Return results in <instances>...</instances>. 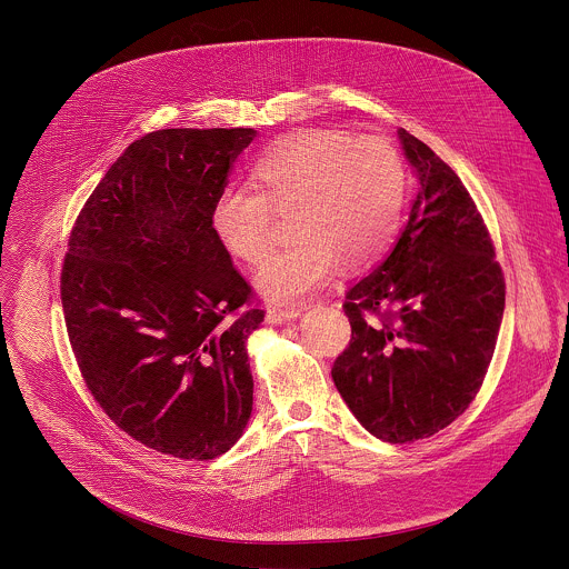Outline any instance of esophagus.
<instances>
[{
  "label": "esophagus",
  "instance_id": "esophagus-1",
  "mask_svg": "<svg viewBox=\"0 0 569 569\" xmlns=\"http://www.w3.org/2000/svg\"><path fill=\"white\" fill-rule=\"evenodd\" d=\"M302 316V309H282V307H269L267 309V322L269 325H284L289 320H296Z\"/></svg>",
  "mask_w": 569,
  "mask_h": 569
}]
</instances>
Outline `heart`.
<instances>
[{
  "label": "heart",
  "instance_id": "1",
  "mask_svg": "<svg viewBox=\"0 0 569 569\" xmlns=\"http://www.w3.org/2000/svg\"><path fill=\"white\" fill-rule=\"evenodd\" d=\"M256 192L230 188L210 210L221 247L249 267L267 260L273 212L293 214L298 243L280 251L258 276L276 305H300L341 269L379 262L401 230L407 166L386 138L305 129L276 140L251 168Z\"/></svg>",
  "mask_w": 569,
  "mask_h": 569
}]
</instances>
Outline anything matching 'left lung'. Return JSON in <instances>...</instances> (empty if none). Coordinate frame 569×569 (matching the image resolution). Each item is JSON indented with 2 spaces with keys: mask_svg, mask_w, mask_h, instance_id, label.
I'll return each instance as SVG.
<instances>
[{
  "mask_svg": "<svg viewBox=\"0 0 569 569\" xmlns=\"http://www.w3.org/2000/svg\"><path fill=\"white\" fill-rule=\"evenodd\" d=\"M399 140L416 199L392 251L348 291L352 337L330 370L355 418L392 445L433 436L476 399L506 300L487 226L460 177L406 129Z\"/></svg>",
  "mask_w": 569,
  "mask_h": 569,
  "instance_id": "8db88e82",
  "label": "left lung"
}]
</instances>
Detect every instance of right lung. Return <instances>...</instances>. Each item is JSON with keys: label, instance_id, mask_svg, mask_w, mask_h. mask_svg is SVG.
<instances>
[{"label": "right lung", "instance_id": "1", "mask_svg": "<svg viewBox=\"0 0 569 569\" xmlns=\"http://www.w3.org/2000/svg\"><path fill=\"white\" fill-rule=\"evenodd\" d=\"M253 129L136 140L77 219L61 273L68 335L104 413L138 442L212 460L253 403L247 339L264 311L210 228Z\"/></svg>", "mask_w": 569, "mask_h": 569}]
</instances>
